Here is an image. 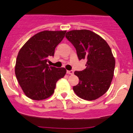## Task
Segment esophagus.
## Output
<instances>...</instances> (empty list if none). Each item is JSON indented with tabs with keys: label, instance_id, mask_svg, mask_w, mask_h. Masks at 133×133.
Wrapping results in <instances>:
<instances>
[{
	"label": "esophagus",
	"instance_id": "34e87169",
	"mask_svg": "<svg viewBox=\"0 0 133 133\" xmlns=\"http://www.w3.org/2000/svg\"><path fill=\"white\" fill-rule=\"evenodd\" d=\"M66 73L68 75H72L74 73L73 70H66Z\"/></svg>",
	"mask_w": 133,
	"mask_h": 133
}]
</instances>
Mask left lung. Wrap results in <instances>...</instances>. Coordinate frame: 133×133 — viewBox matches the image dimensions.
<instances>
[{
	"label": "left lung",
	"mask_w": 133,
	"mask_h": 133,
	"mask_svg": "<svg viewBox=\"0 0 133 133\" xmlns=\"http://www.w3.org/2000/svg\"><path fill=\"white\" fill-rule=\"evenodd\" d=\"M67 38L77 50L79 60L86 59V69L75 71L79 83L73 90L80 98L93 101L109 90L112 82L115 59L111 49L101 36L89 30L67 32Z\"/></svg>",
	"instance_id": "obj_1"
}]
</instances>
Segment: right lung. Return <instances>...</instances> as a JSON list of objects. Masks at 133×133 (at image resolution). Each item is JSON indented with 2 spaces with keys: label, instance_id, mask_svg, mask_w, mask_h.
Instances as JSON below:
<instances>
[{
  "label": "right lung",
  "instance_id": "add662e5",
  "mask_svg": "<svg viewBox=\"0 0 133 133\" xmlns=\"http://www.w3.org/2000/svg\"><path fill=\"white\" fill-rule=\"evenodd\" d=\"M66 30H44L27 41L18 52L15 75L26 96L40 101L53 94L56 82L64 77V68L49 66L48 58L54 56L55 48L61 41Z\"/></svg>",
  "mask_w": 133,
  "mask_h": 133
}]
</instances>
